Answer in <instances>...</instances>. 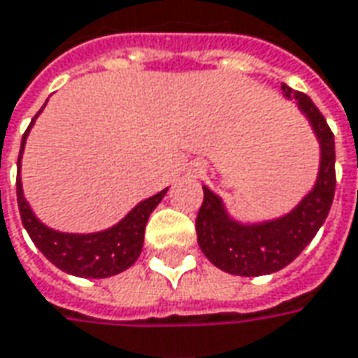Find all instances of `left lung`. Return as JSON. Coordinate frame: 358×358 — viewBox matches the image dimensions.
I'll use <instances>...</instances> for the list:
<instances>
[{"label":"left lung","mask_w":358,"mask_h":358,"mask_svg":"<svg viewBox=\"0 0 358 358\" xmlns=\"http://www.w3.org/2000/svg\"><path fill=\"white\" fill-rule=\"evenodd\" d=\"M308 119L320 143V166L312 189L284 215L261 221L233 217L225 201L203 186V203L198 211L196 233L201 252L220 271L237 276H264L288 266L320 231L335 196V138L320 109L301 92L282 84Z\"/></svg>","instance_id":"obj_1"}]
</instances>
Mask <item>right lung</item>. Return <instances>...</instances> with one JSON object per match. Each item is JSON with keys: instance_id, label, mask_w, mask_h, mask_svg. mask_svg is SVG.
<instances>
[{"instance_id": "obj_1", "label": "right lung", "mask_w": 358, "mask_h": 358, "mask_svg": "<svg viewBox=\"0 0 358 358\" xmlns=\"http://www.w3.org/2000/svg\"><path fill=\"white\" fill-rule=\"evenodd\" d=\"M38 113H43V109ZM38 113L35 115V119L38 117ZM35 119L31 121V125L21 138V150H19V160H17V203H19L23 227L29 233V237L33 239L36 249L41 250L57 268L68 272L72 276L109 278V276H115L119 272L127 271L129 266L135 264L141 250H143L145 227H147L148 217L162 201V198L166 196L169 188L138 201L123 220H119L115 225H111L103 231L64 233V231L48 227L36 217L31 203L27 201L23 182H21L23 150H25L27 137L31 133V127L35 125Z\"/></svg>"}]
</instances>
